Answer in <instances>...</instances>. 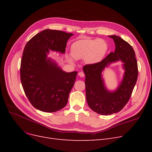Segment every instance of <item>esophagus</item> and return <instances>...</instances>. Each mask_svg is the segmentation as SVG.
I'll return each instance as SVG.
<instances>
[{
	"label": "esophagus",
	"instance_id": "obj_1",
	"mask_svg": "<svg viewBox=\"0 0 152 152\" xmlns=\"http://www.w3.org/2000/svg\"><path fill=\"white\" fill-rule=\"evenodd\" d=\"M78 75L80 76V77H84V73H83V72H82V71H80V72H79L78 73Z\"/></svg>",
	"mask_w": 152,
	"mask_h": 152
}]
</instances>
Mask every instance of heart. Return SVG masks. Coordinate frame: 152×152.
<instances>
[{"label": "heart", "mask_w": 152, "mask_h": 152, "mask_svg": "<svg viewBox=\"0 0 152 152\" xmlns=\"http://www.w3.org/2000/svg\"><path fill=\"white\" fill-rule=\"evenodd\" d=\"M108 50V45L103 39H81L71 45V55L75 59L84 58L87 64L100 62L104 57ZM70 61H73L71 57Z\"/></svg>", "instance_id": "heart-1"}]
</instances>
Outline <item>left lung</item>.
<instances>
[{"instance_id": "left-lung-1", "label": "left lung", "mask_w": 152, "mask_h": 152, "mask_svg": "<svg viewBox=\"0 0 152 152\" xmlns=\"http://www.w3.org/2000/svg\"><path fill=\"white\" fill-rule=\"evenodd\" d=\"M108 36L115 42V52L99 63L83 67L87 103L94 111L102 115L118 113L124 107L131 96L138 76L137 62L132 47L120 37ZM119 60L124 63L125 70L124 79L115 91H109L104 86L101 73L110 63Z\"/></svg>"}]
</instances>
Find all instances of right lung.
I'll return each mask as SVG.
<instances>
[{
  "label": "right lung",
  "mask_w": 152,
  "mask_h": 152,
  "mask_svg": "<svg viewBox=\"0 0 152 152\" xmlns=\"http://www.w3.org/2000/svg\"><path fill=\"white\" fill-rule=\"evenodd\" d=\"M73 35L45 29L32 37L24 49L20 66L23 88L34 108L52 113L65 107L76 81L77 71L66 73L50 58L49 50L65 52L66 42Z\"/></svg>",
  "instance_id": "obj_1"
}]
</instances>
